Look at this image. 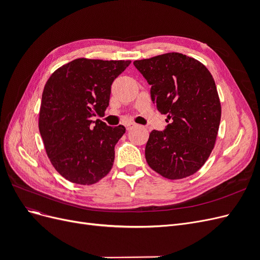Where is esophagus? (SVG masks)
Instances as JSON below:
<instances>
[{
    "instance_id": "1",
    "label": "esophagus",
    "mask_w": 260,
    "mask_h": 260,
    "mask_svg": "<svg viewBox=\"0 0 260 260\" xmlns=\"http://www.w3.org/2000/svg\"><path fill=\"white\" fill-rule=\"evenodd\" d=\"M133 127H136V123L128 122L127 124H125V128H127V130H131Z\"/></svg>"
}]
</instances>
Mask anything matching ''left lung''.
<instances>
[{"label": "left lung", "instance_id": "left-lung-1", "mask_svg": "<svg viewBox=\"0 0 260 260\" xmlns=\"http://www.w3.org/2000/svg\"><path fill=\"white\" fill-rule=\"evenodd\" d=\"M133 64L152 85L157 111L170 120L165 131L149 133L148 166L170 180L194 175L215 147L221 118L214 78L201 61L176 52Z\"/></svg>", "mask_w": 260, "mask_h": 260}]
</instances>
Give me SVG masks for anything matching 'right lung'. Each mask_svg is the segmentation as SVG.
<instances>
[{"label":"right lung","mask_w":260,"mask_h":260,"mask_svg":"<svg viewBox=\"0 0 260 260\" xmlns=\"http://www.w3.org/2000/svg\"><path fill=\"white\" fill-rule=\"evenodd\" d=\"M130 62L77 58L55 70L45 83L39 131L53 167L70 182L91 185L111 171L115 145L125 128L92 117L104 114L113 81Z\"/></svg>","instance_id":"1"}]
</instances>
